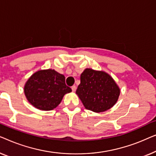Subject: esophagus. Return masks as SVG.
Wrapping results in <instances>:
<instances>
[{"instance_id":"34e87169","label":"esophagus","mask_w":156,"mask_h":156,"mask_svg":"<svg viewBox=\"0 0 156 156\" xmlns=\"http://www.w3.org/2000/svg\"><path fill=\"white\" fill-rule=\"evenodd\" d=\"M71 89H72V91H73V92H76V85H73V86L71 87Z\"/></svg>"}]
</instances>
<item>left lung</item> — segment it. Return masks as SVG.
Listing matches in <instances>:
<instances>
[{
	"instance_id": "left-lung-1",
	"label": "left lung",
	"mask_w": 156,
	"mask_h": 156,
	"mask_svg": "<svg viewBox=\"0 0 156 156\" xmlns=\"http://www.w3.org/2000/svg\"><path fill=\"white\" fill-rule=\"evenodd\" d=\"M76 95L85 108L99 113L108 110L117 103L120 88L106 72L85 69L80 75Z\"/></svg>"
}]
</instances>
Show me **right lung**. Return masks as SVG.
<instances>
[{"label": "right lung", "mask_w": 156, "mask_h": 156, "mask_svg": "<svg viewBox=\"0 0 156 156\" xmlns=\"http://www.w3.org/2000/svg\"><path fill=\"white\" fill-rule=\"evenodd\" d=\"M65 76L54 69L39 70L28 78L24 93L30 104L43 111L52 110L60 104L63 96L71 93Z\"/></svg>", "instance_id": "obj_1"}]
</instances>
